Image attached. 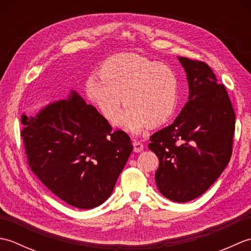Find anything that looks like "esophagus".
Listing matches in <instances>:
<instances>
[{
	"label": "esophagus",
	"mask_w": 251,
	"mask_h": 251,
	"mask_svg": "<svg viewBox=\"0 0 251 251\" xmlns=\"http://www.w3.org/2000/svg\"><path fill=\"white\" fill-rule=\"evenodd\" d=\"M132 146H134V151L137 153L141 152L143 150V148H145V146H143L140 141H137V140L132 142Z\"/></svg>",
	"instance_id": "obj_1"
}]
</instances>
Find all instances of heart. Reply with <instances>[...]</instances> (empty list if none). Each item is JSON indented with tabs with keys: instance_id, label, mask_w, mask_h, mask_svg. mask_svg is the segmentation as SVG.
Instances as JSON below:
<instances>
[{
	"instance_id": "1",
	"label": "heart",
	"mask_w": 251,
	"mask_h": 251,
	"mask_svg": "<svg viewBox=\"0 0 251 251\" xmlns=\"http://www.w3.org/2000/svg\"><path fill=\"white\" fill-rule=\"evenodd\" d=\"M100 81L86 84L89 100L106 121L126 109L117 126L140 134L147 125L158 127L172 119L178 103V78L172 68L137 54H121L106 60L98 72Z\"/></svg>"
}]
</instances>
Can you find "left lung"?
<instances>
[{
    "mask_svg": "<svg viewBox=\"0 0 251 251\" xmlns=\"http://www.w3.org/2000/svg\"><path fill=\"white\" fill-rule=\"evenodd\" d=\"M190 96L172 125L150 137L149 149L159 166L155 182L168 200L196 199L219 178L230 162L235 113L223 84L204 61L179 57Z\"/></svg>",
    "mask_w": 251,
    "mask_h": 251,
    "instance_id": "left-lung-1",
    "label": "left lung"
}]
</instances>
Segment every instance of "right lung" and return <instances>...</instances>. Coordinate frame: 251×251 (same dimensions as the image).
<instances>
[{"mask_svg": "<svg viewBox=\"0 0 251 251\" xmlns=\"http://www.w3.org/2000/svg\"><path fill=\"white\" fill-rule=\"evenodd\" d=\"M21 124L26 163L47 189L79 209L106 201L132 151L125 131H112L75 92Z\"/></svg>", "mask_w": 251, "mask_h": 251, "instance_id": "right-lung-1", "label": "right lung"}]
</instances>
